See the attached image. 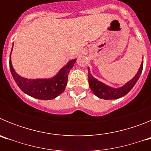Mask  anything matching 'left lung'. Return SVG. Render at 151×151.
<instances>
[{"instance_id":"1","label":"left lung","mask_w":151,"mask_h":151,"mask_svg":"<svg viewBox=\"0 0 151 151\" xmlns=\"http://www.w3.org/2000/svg\"><path fill=\"white\" fill-rule=\"evenodd\" d=\"M88 69V84L91 90L95 94L97 97L104 100H114L118 99L126 94L132 90L136 82H138V78L142 73L143 69V61L141 62V66L138 69V73L133 77L130 81L125 83L123 86L120 88H112L110 86L105 85L104 83L100 82L97 78L93 77L91 73H90V69Z\"/></svg>"}]
</instances>
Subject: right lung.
<instances>
[{
	"label": "right lung",
	"instance_id": "1",
	"mask_svg": "<svg viewBox=\"0 0 151 151\" xmlns=\"http://www.w3.org/2000/svg\"><path fill=\"white\" fill-rule=\"evenodd\" d=\"M12 50L13 47L11 52ZM10 57V72L18 87L28 95L45 101L54 99L64 91L67 84L68 74L76 61V59L69 61L66 65L61 68L58 73L52 78L29 79L19 76L16 73L12 66L11 54Z\"/></svg>",
	"mask_w": 151,
	"mask_h": 151
}]
</instances>
